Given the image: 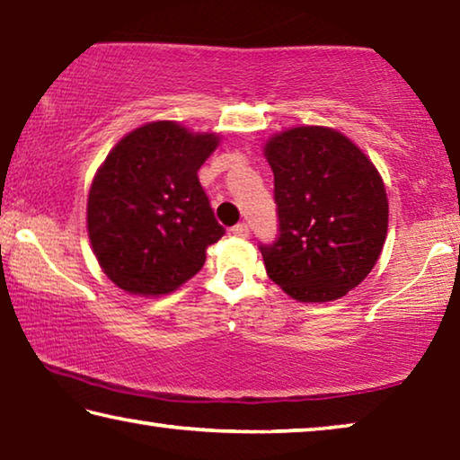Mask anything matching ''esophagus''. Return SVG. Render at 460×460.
Here are the masks:
<instances>
[{
    "label": "esophagus",
    "mask_w": 460,
    "mask_h": 460,
    "mask_svg": "<svg viewBox=\"0 0 460 460\" xmlns=\"http://www.w3.org/2000/svg\"><path fill=\"white\" fill-rule=\"evenodd\" d=\"M231 233L237 237H249V225L247 223H237L235 227H231Z\"/></svg>",
    "instance_id": "1"
}]
</instances>
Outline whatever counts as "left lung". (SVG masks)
Here are the masks:
<instances>
[{"label":"left lung","mask_w":460,"mask_h":460,"mask_svg":"<svg viewBox=\"0 0 460 460\" xmlns=\"http://www.w3.org/2000/svg\"><path fill=\"white\" fill-rule=\"evenodd\" d=\"M278 235L260 243L271 282L300 302H331L359 286L387 235L385 186L351 139L318 126L266 144Z\"/></svg>","instance_id":"obj_1"}]
</instances>
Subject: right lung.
<instances>
[{"label": "right lung", "instance_id": "1", "mask_svg": "<svg viewBox=\"0 0 460 460\" xmlns=\"http://www.w3.org/2000/svg\"><path fill=\"white\" fill-rule=\"evenodd\" d=\"M219 139L154 121L107 155L89 190L93 252L121 290L158 296L205 266L207 247L225 235L199 182Z\"/></svg>", "mask_w": 460, "mask_h": 460}]
</instances>
